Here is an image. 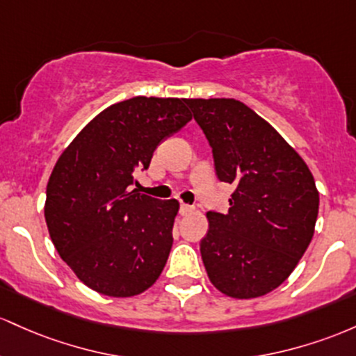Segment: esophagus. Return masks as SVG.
Masks as SVG:
<instances>
[{"mask_svg":"<svg viewBox=\"0 0 356 356\" xmlns=\"http://www.w3.org/2000/svg\"><path fill=\"white\" fill-rule=\"evenodd\" d=\"M191 211H193V207L191 205H186V203H181V205H179V213L181 215H188Z\"/></svg>","mask_w":356,"mask_h":356,"instance_id":"esophagus-1","label":"esophagus"}]
</instances>
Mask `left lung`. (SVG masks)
<instances>
[{
  "label": "left lung",
  "mask_w": 356,
  "mask_h": 356,
  "mask_svg": "<svg viewBox=\"0 0 356 356\" xmlns=\"http://www.w3.org/2000/svg\"><path fill=\"white\" fill-rule=\"evenodd\" d=\"M209 139L215 173L235 185L227 213L210 210L200 242L211 284L227 296H264L306 252L319 193L309 168L261 115L235 99H185Z\"/></svg>",
  "instance_id": "1"
}]
</instances>
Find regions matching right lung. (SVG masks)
Returning a JSON list of instances; mask_svg holds the SVG:
<instances>
[{"label": "right lung", "mask_w": 356, "mask_h": 356, "mask_svg": "<svg viewBox=\"0 0 356 356\" xmlns=\"http://www.w3.org/2000/svg\"><path fill=\"white\" fill-rule=\"evenodd\" d=\"M190 121L185 99L138 95L102 111L58 158L47 185V227L90 289L131 298L156 282L179 203L133 190L134 173Z\"/></svg>", "instance_id": "right-lung-1"}]
</instances>
